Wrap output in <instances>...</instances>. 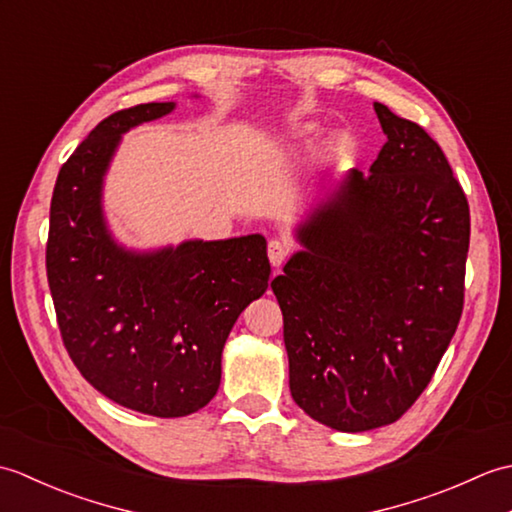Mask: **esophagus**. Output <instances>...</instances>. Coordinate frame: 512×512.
<instances>
[{
  "label": "esophagus",
  "mask_w": 512,
  "mask_h": 512,
  "mask_svg": "<svg viewBox=\"0 0 512 512\" xmlns=\"http://www.w3.org/2000/svg\"><path fill=\"white\" fill-rule=\"evenodd\" d=\"M288 253H290V250L284 242H281V239H270V242H268V259L275 268H279L281 264L286 262Z\"/></svg>",
  "instance_id": "34e87169"
}]
</instances>
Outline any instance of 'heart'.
Returning a JSON list of instances; mask_svg holds the SVG:
<instances>
[{"mask_svg": "<svg viewBox=\"0 0 512 512\" xmlns=\"http://www.w3.org/2000/svg\"><path fill=\"white\" fill-rule=\"evenodd\" d=\"M314 134H317V127H312V125L303 127L301 132H299V136H306V138H310V136H314ZM347 145H350V140H347L345 136H343V138H339V140H336V151H345V149H347Z\"/></svg>", "mask_w": 512, "mask_h": 512, "instance_id": "b5f03b06", "label": "heart"}]
</instances>
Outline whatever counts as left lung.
<instances>
[{
  "instance_id": "obj_1",
  "label": "left lung",
  "mask_w": 512,
  "mask_h": 512,
  "mask_svg": "<svg viewBox=\"0 0 512 512\" xmlns=\"http://www.w3.org/2000/svg\"><path fill=\"white\" fill-rule=\"evenodd\" d=\"M387 143L299 231L273 292L290 394L336 431L396 422L429 385L464 308L469 202L440 145L374 103Z\"/></svg>"
}]
</instances>
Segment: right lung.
I'll list each match as a JSON object with an SVG mask.
<instances>
[{
  "instance_id": "1",
  "label": "right lung",
  "mask_w": 512,
  "mask_h": 512,
  "mask_svg": "<svg viewBox=\"0 0 512 512\" xmlns=\"http://www.w3.org/2000/svg\"><path fill=\"white\" fill-rule=\"evenodd\" d=\"M173 107L134 105L92 129L59 171L46 244L48 286L72 363L103 396L158 418L189 416L211 402L228 332L270 277L262 235L138 255L107 233L101 187L121 134Z\"/></svg>"
}]
</instances>
